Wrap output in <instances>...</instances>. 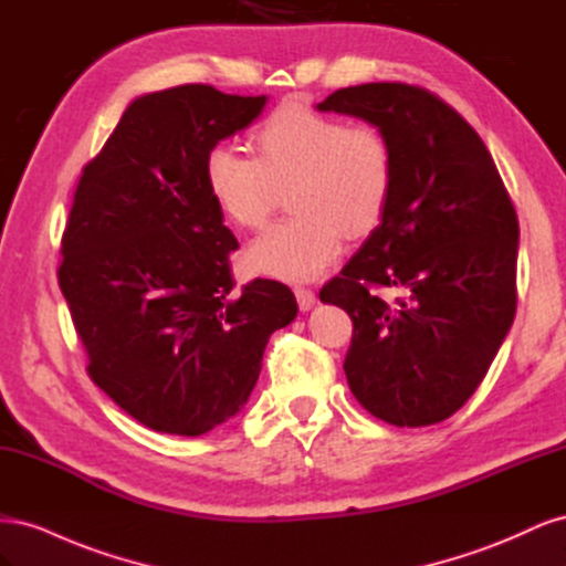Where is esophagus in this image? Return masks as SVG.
Returning <instances> with one entry per match:
<instances>
[{"instance_id": "34e87169", "label": "esophagus", "mask_w": 566, "mask_h": 566, "mask_svg": "<svg viewBox=\"0 0 566 566\" xmlns=\"http://www.w3.org/2000/svg\"><path fill=\"white\" fill-rule=\"evenodd\" d=\"M295 297H297V304H300V310L302 312H310L312 306L316 304V293L312 287H302V285H297L295 287Z\"/></svg>"}]
</instances>
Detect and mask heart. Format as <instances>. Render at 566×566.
Segmentation results:
<instances>
[{
  "label": "heart",
  "instance_id": "heart-1",
  "mask_svg": "<svg viewBox=\"0 0 566 566\" xmlns=\"http://www.w3.org/2000/svg\"><path fill=\"white\" fill-rule=\"evenodd\" d=\"M254 160L231 146H214L205 184L231 224L260 229L281 191L297 212L256 235L245 252L254 273L287 283L312 281L345 245L380 227L394 186L387 136L370 125H349L302 101H285L250 134Z\"/></svg>",
  "mask_w": 566,
  "mask_h": 566
}]
</instances>
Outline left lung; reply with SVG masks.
I'll use <instances>...</instances> for the list:
<instances>
[{
	"instance_id": "left-lung-1",
	"label": "left lung",
	"mask_w": 566,
	"mask_h": 566,
	"mask_svg": "<svg viewBox=\"0 0 566 566\" xmlns=\"http://www.w3.org/2000/svg\"><path fill=\"white\" fill-rule=\"evenodd\" d=\"M318 111L361 117L391 146L387 212L321 287L354 323L349 389L397 427L451 418L499 354L517 310V212L479 134L422 87L370 82ZM375 286H401L385 303Z\"/></svg>"
}]
</instances>
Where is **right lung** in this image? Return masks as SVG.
I'll list each match as a JSON object with an SVG mask.
<instances>
[{
  "mask_svg": "<svg viewBox=\"0 0 566 566\" xmlns=\"http://www.w3.org/2000/svg\"><path fill=\"white\" fill-rule=\"evenodd\" d=\"M266 96L181 84L139 96L82 169L59 285L87 373L134 420L200 437L243 410L293 290H233L235 235L205 184L208 153L245 129Z\"/></svg>",
  "mask_w": 566,
  "mask_h": 566,
  "instance_id": "right-lung-1",
  "label": "right lung"
}]
</instances>
